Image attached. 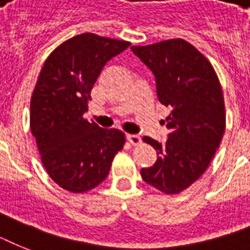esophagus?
Masks as SVG:
<instances>
[{
    "label": "esophagus",
    "instance_id": "esophagus-1",
    "mask_svg": "<svg viewBox=\"0 0 250 250\" xmlns=\"http://www.w3.org/2000/svg\"><path fill=\"white\" fill-rule=\"evenodd\" d=\"M127 140L129 144L139 145L141 143V137L139 135H127Z\"/></svg>",
    "mask_w": 250,
    "mask_h": 250
}]
</instances>
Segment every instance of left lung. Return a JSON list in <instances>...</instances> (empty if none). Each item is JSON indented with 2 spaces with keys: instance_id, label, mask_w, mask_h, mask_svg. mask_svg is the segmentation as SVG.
Instances as JSON below:
<instances>
[{
  "instance_id": "obj_1",
  "label": "left lung",
  "mask_w": 250,
  "mask_h": 250,
  "mask_svg": "<svg viewBox=\"0 0 250 250\" xmlns=\"http://www.w3.org/2000/svg\"><path fill=\"white\" fill-rule=\"evenodd\" d=\"M131 49L152 70L158 100L171 109L166 143L143 137L158 157L152 167L141 168V178L162 193L178 194L205 172L221 145L226 129L221 83L209 60L183 39Z\"/></svg>"
}]
</instances>
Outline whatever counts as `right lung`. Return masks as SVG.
Segmentation results:
<instances>
[{"label":"right lung","instance_id":"obj_1","mask_svg":"<svg viewBox=\"0 0 250 250\" xmlns=\"http://www.w3.org/2000/svg\"><path fill=\"white\" fill-rule=\"evenodd\" d=\"M129 45L82 33L57 46L41 68L31 97L29 127L48 175L68 192L84 193L101 184L125 145L122 131L89 123L84 113L106 62Z\"/></svg>","mask_w":250,"mask_h":250}]
</instances>
